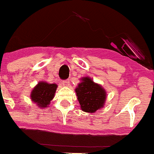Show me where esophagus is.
<instances>
[{"label":"esophagus","mask_w":154,"mask_h":154,"mask_svg":"<svg viewBox=\"0 0 154 154\" xmlns=\"http://www.w3.org/2000/svg\"><path fill=\"white\" fill-rule=\"evenodd\" d=\"M63 86H66V87L69 86H70V80H64V81H63Z\"/></svg>","instance_id":"34e87169"}]
</instances>
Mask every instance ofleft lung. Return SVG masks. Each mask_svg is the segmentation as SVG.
Instances as JSON below:
<instances>
[{
	"mask_svg": "<svg viewBox=\"0 0 154 154\" xmlns=\"http://www.w3.org/2000/svg\"><path fill=\"white\" fill-rule=\"evenodd\" d=\"M77 100L83 112H95L104 106L106 91L101 85L96 83L88 77H82L75 88Z\"/></svg>",
	"mask_w": 154,
	"mask_h": 154,
	"instance_id": "8db88e82",
	"label": "left lung"
}]
</instances>
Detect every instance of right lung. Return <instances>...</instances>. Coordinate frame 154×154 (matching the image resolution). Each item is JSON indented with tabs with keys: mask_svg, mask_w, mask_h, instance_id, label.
I'll use <instances>...</instances> for the list:
<instances>
[{
	"mask_svg": "<svg viewBox=\"0 0 154 154\" xmlns=\"http://www.w3.org/2000/svg\"><path fill=\"white\" fill-rule=\"evenodd\" d=\"M57 86L56 83H48L45 81L38 82L31 91L30 99L39 108H47L54 99Z\"/></svg>",
	"mask_w": 154,
	"mask_h": 154,
	"instance_id": "1",
	"label": "right lung"
}]
</instances>
